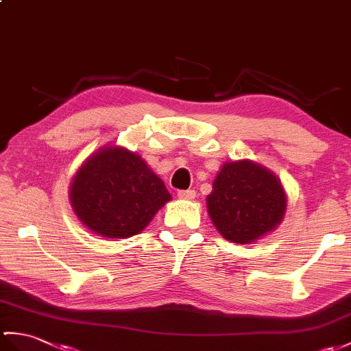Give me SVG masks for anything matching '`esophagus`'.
<instances>
[{
  "mask_svg": "<svg viewBox=\"0 0 351 351\" xmlns=\"http://www.w3.org/2000/svg\"><path fill=\"white\" fill-rule=\"evenodd\" d=\"M178 197L181 200H193L195 197L194 190H186V191H178Z\"/></svg>",
  "mask_w": 351,
  "mask_h": 351,
  "instance_id": "34e87169",
  "label": "esophagus"
}]
</instances>
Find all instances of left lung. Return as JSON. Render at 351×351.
I'll list each match as a JSON object with an SVG mask.
<instances>
[{
	"mask_svg": "<svg viewBox=\"0 0 351 351\" xmlns=\"http://www.w3.org/2000/svg\"><path fill=\"white\" fill-rule=\"evenodd\" d=\"M210 221L224 239L251 243L274 232L287 210L280 178L258 162L226 161L206 197Z\"/></svg>",
	"mask_w": 351,
	"mask_h": 351,
	"instance_id": "obj_1",
	"label": "left lung"
}]
</instances>
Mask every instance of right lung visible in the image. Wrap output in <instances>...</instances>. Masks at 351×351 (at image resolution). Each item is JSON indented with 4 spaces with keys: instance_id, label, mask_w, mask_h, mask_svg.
I'll return each mask as SVG.
<instances>
[{
    "instance_id": "right-lung-1",
    "label": "right lung",
    "mask_w": 351,
    "mask_h": 351,
    "mask_svg": "<svg viewBox=\"0 0 351 351\" xmlns=\"http://www.w3.org/2000/svg\"><path fill=\"white\" fill-rule=\"evenodd\" d=\"M69 197L79 221L106 239L138 234L172 200L146 161L119 145L101 146L82 162Z\"/></svg>"
}]
</instances>
